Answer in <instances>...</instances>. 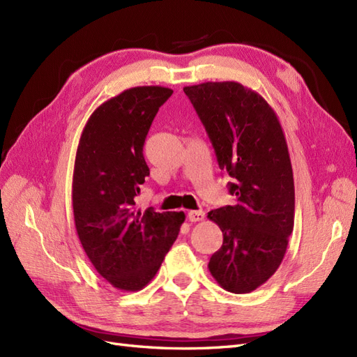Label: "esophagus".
<instances>
[{
  "label": "esophagus",
  "instance_id": "obj_1",
  "mask_svg": "<svg viewBox=\"0 0 357 357\" xmlns=\"http://www.w3.org/2000/svg\"><path fill=\"white\" fill-rule=\"evenodd\" d=\"M205 218V213L202 210H192L188 213L189 222H201Z\"/></svg>",
  "mask_w": 357,
  "mask_h": 357
}]
</instances>
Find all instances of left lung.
<instances>
[{"mask_svg":"<svg viewBox=\"0 0 357 357\" xmlns=\"http://www.w3.org/2000/svg\"><path fill=\"white\" fill-rule=\"evenodd\" d=\"M207 131L219 168L234 178V205L211 210L223 244L208 269L225 290L248 294L282 264L295 222V186L287 143L275 112L236 82L183 88Z\"/></svg>","mask_w":357,"mask_h":357,"instance_id":"obj_1","label":"left lung"}]
</instances>
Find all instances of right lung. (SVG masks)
Segmentation results:
<instances>
[{
  "instance_id": "right-lung-1",
  "label": "right lung",
  "mask_w": 357,
  "mask_h": 357,
  "mask_svg": "<svg viewBox=\"0 0 357 357\" xmlns=\"http://www.w3.org/2000/svg\"><path fill=\"white\" fill-rule=\"evenodd\" d=\"M172 91L137 86L110 98L86 123L74 162L73 211L84 253L113 287L142 290L176 241L185 213L137 208L150 174L143 146Z\"/></svg>"
}]
</instances>
